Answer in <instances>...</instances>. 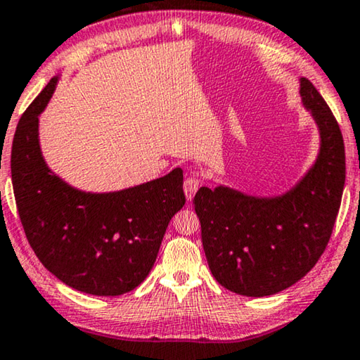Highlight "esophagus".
Masks as SVG:
<instances>
[{
  "label": "esophagus",
  "instance_id": "1",
  "mask_svg": "<svg viewBox=\"0 0 360 360\" xmlns=\"http://www.w3.org/2000/svg\"><path fill=\"white\" fill-rule=\"evenodd\" d=\"M198 188H199V176L195 175V174L188 176V179L185 180V184H184V190H185V195H186L188 201H191V199L195 198Z\"/></svg>",
  "mask_w": 360,
  "mask_h": 360
}]
</instances>
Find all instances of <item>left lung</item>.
Masks as SVG:
<instances>
[{"mask_svg":"<svg viewBox=\"0 0 360 360\" xmlns=\"http://www.w3.org/2000/svg\"><path fill=\"white\" fill-rule=\"evenodd\" d=\"M300 95L320 148L295 186L278 196L201 186L193 201L209 269L236 295L262 297L290 288L317 264L333 231L346 179L345 141L325 99L304 77Z\"/></svg>","mask_w":360,"mask_h":360,"instance_id":"left-lung-1","label":"left lung"}]
</instances>
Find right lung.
Here are the masks:
<instances>
[{"label":"right lung","instance_id":"obj_1","mask_svg":"<svg viewBox=\"0 0 360 360\" xmlns=\"http://www.w3.org/2000/svg\"><path fill=\"white\" fill-rule=\"evenodd\" d=\"M58 80H49L15 129L11 175L20 222L37 257L63 283L95 296L124 295L151 272L170 219L184 207V170L109 193L64 181L48 167L38 136V115Z\"/></svg>","mask_w":360,"mask_h":360}]
</instances>
